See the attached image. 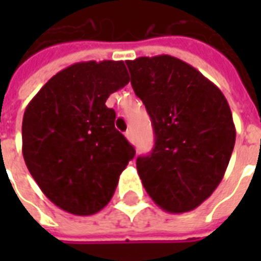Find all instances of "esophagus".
<instances>
[{"label":"esophagus","mask_w":261,"mask_h":261,"mask_svg":"<svg viewBox=\"0 0 261 261\" xmlns=\"http://www.w3.org/2000/svg\"><path fill=\"white\" fill-rule=\"evenodd\" d=\"M126 138L128 139V142L130 143H134V135H133V133H131V131H127Z\"/></svg>","instance_id":"1"}]
</instances>
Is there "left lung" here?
<instances>
[{
  "mask_svg": "<svg viewBox=\"0 0 261 261\" xmlns=\"http://www.w3.org/2000/svg\"><path fill=\"white\" fill-rule=\"evenodd\" d=\"M154 128V149L137 159L153 202L173 214L200 206L222 181L236 142L230 107L215 84L171 55L126 61Z\"/></svg>",
  "mask_w": 261,
  "mask_h": 261,
  "instance_id": "obj_1",
  "label": "left lung"
}]
</instances>
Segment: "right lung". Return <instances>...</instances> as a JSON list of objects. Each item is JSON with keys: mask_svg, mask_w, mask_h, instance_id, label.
<instances>
[{"mask_svg": "<svg viewBox=\"0 0 261 261\" xmlns=\"http://www.w3.org/2000/svg\"><path fill=\"white\" fill-rule=\"evenodd\" d=\"M130 81L123 61H88L51 77L27 106L22 155L59 208L92 215L108 204L135 150L115 128L107 98Z\"/></svg>", "mask_w": 261, "mask_h": 261, "instance_id": "1", "label": "right lung"}]
</instances>
